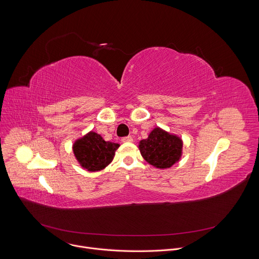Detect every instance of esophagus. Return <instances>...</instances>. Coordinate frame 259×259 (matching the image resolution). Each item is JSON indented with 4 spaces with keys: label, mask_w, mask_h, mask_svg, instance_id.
I'll return each mask as SVG.
<instances>
[{
    "label": "esophagus",
    "mask_w": 259,
    "mask_h": 259,
    "mask_svg": "<svg viewBox=\"0 0 259 259\" xmlns=\"http://www.w3.org/2000/svg\"><path fill=\"white\" fill-rule=\"evenodd\" d=\"M132 141H133V138L131 136H126L122 138V142H132Z\"/></svg>",
    "instance_id": "1"
}]
</instances>
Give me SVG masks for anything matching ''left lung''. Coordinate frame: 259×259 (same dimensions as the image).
I'll return each instance as SVG.
<instances>
[{
	"mask_svg": "<svg viewBox=\"0 0 259 259\" xmlns=\"http://www.w3.org/2000/svg\"><path fill=\"white\" fill-rule=\"evenodd\" d=\"M182 145L179 136L156 127L149 137L139 141L138 149L147 163L158 169H167L180 160Z\"/></svg>",
	"mask_w": 259,
	"mask_h": 259,
	"instance_id": "8db88e82",
	"label": "left lung"
}]
</instances>
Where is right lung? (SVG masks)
Wrapping results in <instances>:
<instances>
[{"mask_svg":"<svg viewBox=\"0 0 259 259\" xmlns=\"http://www.w3.org/2000/svg\"><path fill=\"white\" fill-rule=\"evenodd\" d=\"M119 146V143L105 141L100 134L90 131L75 141L72 152L81 167L95 172L110 164Z\"/></svg>","mask_w":259,"mask_h":259,"instance_id":"add662e5","label":"right lung"}]
</instances>
